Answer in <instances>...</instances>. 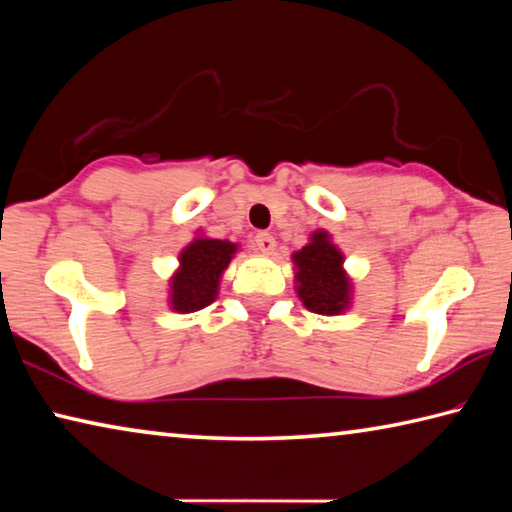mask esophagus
<instances>
[{
  "mask_svg": "<svg viewBox=\"0 0 512 512\" xmlns=\"http://www.w3.org/2000/svg\"><path fill=\"white\" fill-rule=\"evenodd\" d=\"M255 244L264 255H271L275 250V239H273V235H268V232H257Z\"/></svg>",
  "mask_w": 512,
  "mask_h": 512,
  "instance_id": "34e87169",
  "label": "esophagus"
}]
</instances>
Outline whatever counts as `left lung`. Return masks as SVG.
<instances>
[{
	"instance_id": "1",
	"label": "left lung",
	"mask_w": 512,
	"mask_h": 512,
	"mask_svg": "<svg viewBox=\"0 0 512 512\" xmlns=\"http://www.w3.org/2000/svg\"><path fill=\"white\" fill-rule=\"evenodd\" d=\"M293 284L309 311L320 316H341L352 307V277L345 271V255L327 230L318 228L309 241L291 255Z\"/></svg>"
}]
</instances>
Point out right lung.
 <instances>
[{"instance_id": "obj_1", "label": "right lung", "mask_w": 512, "mask_h": 512, "mask_svg": "<svg viewBox=\"0 0 512 512\" xmlns=\"http://www.w3.org/2000/svg\"><path fill=\"white\" fill-rule=\"evenodd\" d=\"M237 253L239 244L205 237L203 230H198L178 253V268L169 277V309L176 314H194L212 305L219 296L225 268Z\"/></svg>"}]
</instances>
